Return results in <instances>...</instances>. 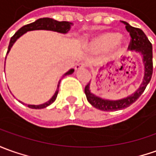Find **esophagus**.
Listing matches in <instances>:
<instances>
[{"instance_id": "esophagus-1", "label": "esophagus", "mask_w": 156, "mask_h": 156, "mask_svg": "<svg viewBox=\"0 0 156 156\" xmlns=\"http://www.w3.org/2000/svg\"><path fill=\"white\" fill-rule=\"evenodd\" d=\"M85 66H86V64H85V63H83V62H81V63H78V64L76 65L75 69L76 70L83 69V68H84Z\"/></svg>"}]
</instances>
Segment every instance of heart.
Masks as SVG:
<instances>
[{
    "label": "heart",
    "mask_w": 156,
    "mask_h": 156,
    "mask_svg": "<svg viewBox=\"0 0 156 156\" xmlns=\"http://www.w3.org/2000/svg\"><path fill=\"white\" fill-rule=\"evenodd\" d=\"M120 34L115 32H108L95 38L91 42V47L96 50L109 49L115 46L120 41Z\"/></svg>",
    "instance_id": "obj_1"
}]
</instances>
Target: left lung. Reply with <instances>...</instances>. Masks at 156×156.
I'll return each instance as SVG.
<instances>
[{"mask_svg":"<svg viewBox=\"0 0 156 156\" xmlns=\"http://www.w3.org/2000/svg\"><path fill=\"white\" fill-rule=\"evenodd\" d=\"M126 25V29L130 33L131 42L128 49L140 54L143 56V62L144 65V76L143 82L136 92L131 94L120 100H107L102 99L99 96L92 94L90 90V82L84 88V93L86 95L87 100L90 104L97 109L102 111H116L126 108L135 102L140 96L144 93L148 83L151 79L153 73V52H152V44L146 37L144 32L141 29L132 27L126 21H121Z\"/></svg>","mask_w":156,"mask_h":156,"instance_id":"obj_1","label":"left lung"}]
</instances>
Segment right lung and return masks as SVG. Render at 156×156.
<instances>
[{"label": "right lung", "instance_id": "1", "mask_svg": "<svg viewBox=\"0 0 156 156\" xmlns=\"http://www.w3.org/2000/svg\"><path fill=\"white\" fill-rule=\"evenodd\" d=\"M73 25L72 23L67 22V21H57L55 20H53L50 18H42V19H39V20H36L33 23H30L29 25H24L23 27H21L17 32H16L10 39V42H9V45H8V48H7V55L9 53L11 48L12 47L13 43L17 41V39L26 33L27 31H30V30H52V31H56V32H59V33L66 34L70 30L71 28V25ZM74 69H70L67 73H66L64 74V76L66 75H70V74L73 73ZM63 76V77H64ZM60 82L58 83V86H57V90H56L55 95L52 96V98L49 101H48L47 102L43 103V104L40 105H27L29 108L34 109H41L44 108L48 106H49L52 104L55 101L57 95H58V92H59V86H60ZM21 102V101H20ZM23 103V102H21ZM24 104V103H23Z\"/></svg>", "mask_w": 156, "mask_h": 156}]
</instances>
